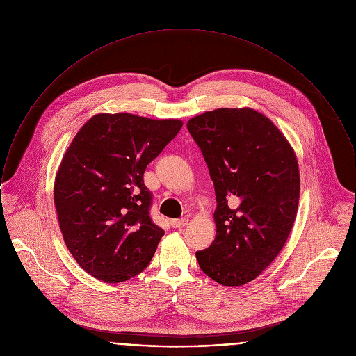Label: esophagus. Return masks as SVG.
Returning <instances> with one entry per match:
<instances>
[{"label":"esophagus","mask_w":356,"mask_h":356,"mask_svg":"<svg viewBox=\"0 0 356 356\" xmlns=\"http://www.w3.org/2000/svg\"><path fill=\"white\" fill-rule=\"evenodd\" d=\"M170 224H172L173 228H181V227H184V225L188 224V218L184 217V218H180V220H172Z\"/></svg>","instance_id":"1"}]
</instances>
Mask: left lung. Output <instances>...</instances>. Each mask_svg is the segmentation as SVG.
<instances>
[{
	"label": "left lung",
	"instance_id": "left-lung-1",
	"mask_svg": "<svg viewBox=\"0 0 356 356\" xmlns=\"http://www.w3.org/2000/svg\"><path fill=\"white\" fill-rule=\"evenodd\" d=\"M187 129L204 154L217 201L216 238L197 252L198 264L217 284L242 286L275 260L293 228L296 152L268 117L249 107L205 111Z\"/></svg>",
	"mask_w": 356,
	"mask_h": 356
}]
</instances>
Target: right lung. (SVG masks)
Here are the masks:
<instances>
[{"instance_id":"1","label":"right lung","mask_w":356,"mask_h":356,"mask_svg":"<svg viewBox=\"0 0 356 356\" xmlns=\"http://www.w3.org/2000/svg\"><path fill=\"white\" fill-rule=\"evenodd\" d=\"M180 120L100 113L78 131L58 168L54 201L79 267L106 284L140 274L163 229L148 214L147 165L181 129Z\"/></svg>"}]
</instances>
